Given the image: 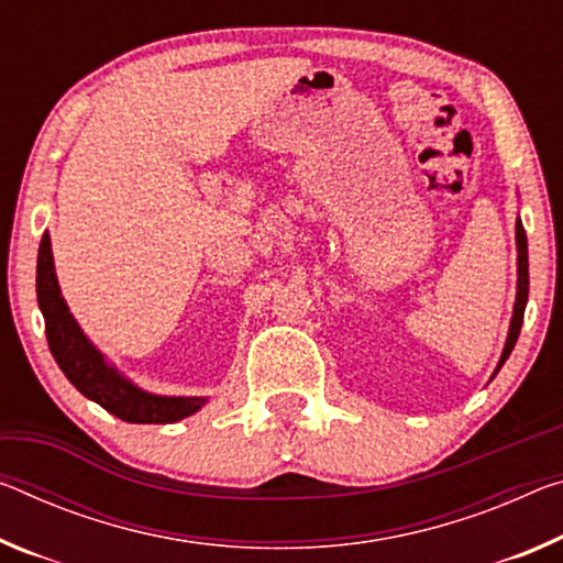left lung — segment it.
Instances as JSON below:
<instances>
[{
	"mask_svg": "<svg viewBox=\"0 0 563 563\" xmlns=\"http://www.w3.org/2000/svg\"><path fill=\"white\" fill-rule=\"evenodd\" d=\"M516 302H514V316H511V325H508V335H506V343H504V351H501V358H498V365L494 371V376L490 380L496 378V373L501 371V365L506 363L508 355H511L516 341H519V333H521V323H523V310H526V300H529V245H526V233H523V225H521V218H516Z\"/></svg>",
	"mask_w": 563,
	"mask_h": 563,
	"instance_id": "1",
	"label": "left lung"
}]
</instances>
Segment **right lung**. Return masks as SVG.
I'll use <instances>...</instances> for the list:
<instances>
[{
  "mask_svg": "<svg viewBox=\"0 0 563 563\" xmlns=\"http://www.w3.org/2000/svg\"><path fill=\"white\" fill-rule=\"evenodd\" d=\"M37 302L47 328V343L67 380L85 398L95 400L107 413L128 423H175L198 413L208 396H157L140 388L135 380L122 376L118 365L107 361L62 298L59 280L52 257L49 233L42 235L37 255Z\"/></svg>",
  "mask_w": 563,
  "mask_h": 563,
  "instance_id": "obj_1",
  "label": "right lung"
}]
</instances>
